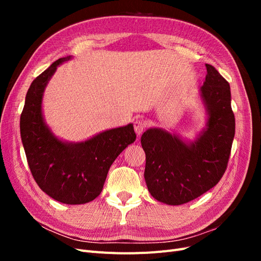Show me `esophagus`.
<instances>
[{
    "label": "esophagus",
    "mask_w": 261,
    "mask_h": 261,
    "mask_svg": "<svg viewBox=\"0 0 261 261\" xmlns=\"http://www.w3.org/2000/svg\"><path fill=\"white\" fill-rule=\"evenodd\" d=\"M146 128V123L144 120H136L135 122H134V129H135L137 135H140L141 133L144 132V129Z\"/></svg>",
    "instance_id": "1"
}]
</instances>
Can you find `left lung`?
<instances>
[{"mask_svg":"<svg viewBox=\"0 0 261 261\" xmlns=\"http://www.w3.org/2000/svg\"><path fill=\"white\" fill-rule=\"evenodd\" d=\"M200 88L208 112L207 126L194 143L150 128L141 136L146 153L145 180L154 199L173 206L192 201L223 176L235 135L230 85L210 64Z\"/></svg>","mask_w":261,"mask_h":261,"instance_id":"obj_1","label":"left lung"}]
</instances>
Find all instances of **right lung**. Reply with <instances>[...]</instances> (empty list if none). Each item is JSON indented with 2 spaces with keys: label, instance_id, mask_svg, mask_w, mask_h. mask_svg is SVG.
<instances>
[{
  "label": "right lung",
  "instance_id": "add662e5",
  "mask_svg": "<svg viewBox=\"0 0 261 261\" xmlns=\"http://www.w3.org/2000/svg\"><path fill=\"white\" fill-rule=\"evenodd\" d=\"M70 57L55 61L31 83L20 115V136L31 174L42 191L67 204L93 200L103 188L111 164L134 143L133 124L98 134L83 143L55 137L42 116V96L57 67Z\"/></svg>",
  "mask_w": 261,
  "mask_h": 261
}]
</instances>
